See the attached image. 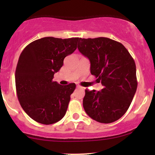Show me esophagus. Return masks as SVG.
<instances>
[{"mask_svg":"<svg viewBox=\"0 0 155 155\" xmlns=\"http://www.w3.org/2000/svg\"><path fill=\"white\" fill-rule=\"evenodd\" d=\"M77 88H78V89H83V87H82L80 86V85H78V86H77Z\"/></svg>","mask_w":155,"mask_h":155,"instance_id":"esophagus-1","label":"esophagus"}]
</instances>
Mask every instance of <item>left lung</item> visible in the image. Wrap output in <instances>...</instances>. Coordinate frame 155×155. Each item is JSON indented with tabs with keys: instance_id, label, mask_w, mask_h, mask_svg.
<instances>
[{
	"instance_id": "8db88e82",
	"label": "left lung",
	"mask_w": 155,
	"mask_h": 155,
	"mask_svg": "<svg viewBox=\"0 0 155 155\" xmlns=\"http://www.w3.org/2000/svg\"><path fill=\"white\" fill-rule=\"evenodd\" d=\"M78 48L90 60L91 74L104 86L98 92L85 90L84 111L97 122L116 121L128 109L137 90L133 57L121 43L107 37L80 38Z\"/></svg>"
}]
</instances>
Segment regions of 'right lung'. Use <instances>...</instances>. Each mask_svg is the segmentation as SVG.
Returning <instances> with one entry per match:
<instances>
[{
  "instance_id": "add662e5",
  "label": "right lung",
  "mask_w": 155,
  "mask_h": 155,
  "mask_svg": "<svg viewBox=\"0 0 155 155\" xmlns=\"http://www.w3.org/2000/svg\"><path fill=\"white\" fill-rule=\"evenodd\" d=\"M78 40L44 37L28 44L21 53L15 71L17 95L23 110L39 124H55L66 113L76 85H61L53 78L65 57L77 48Z\"/></svg>"
}]
</instances>
